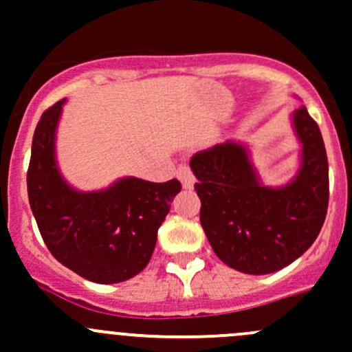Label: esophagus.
Masks as SVG:
<instances>
[{
  "mask_svg": "<svg viewBox=\"0 0 352 352\" xmlns=\"http://www.w3.org/2000/svg\"><path fill=\"white\" fill-rule=\"evenodd\" d=\"M177 177H179V180H180V184H182L184 189H192V187H195L196 180H195V175H192V172L189 166H186V165L179 166V168H177Z\"/></svg>",
  "mask_w": 352,
  "mask_h": 352,
  "instance_id": "obj_1",
  "label": "esophagus"
}]
</instances>
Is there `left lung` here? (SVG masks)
<instances>
[{
    "label": "left lung",
    "mask_w": 352,
    "mask_h": 352,
    "mask_svg": "<svg viewBox=\"0 0 352 352\" xmlns=\"http://www.w3.org/2000/svg\"><path fill=\"white\" fill-rule=\"evenodd\" d=\"M300 144L298 170L283 186L262 182L250 147L226 140L195 154L203 231L217 257L245 274H269L300 257L323 228L328 160L323 137L305 106L292 113Z\"/></svg>",
    "instance_id": "left-lung-1"
}]
</instances>
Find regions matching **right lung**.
<instances>
[{
    "instance_id": "right-lung-1",
    "label": "right lung",
    "mask_w": 352,
    "mask_h": 352,
    "mask_svg": "<svg viewBox=\"0 0 352 352\" xmlns=\"http://www.w3.org/2000/svg\"><path fill=\"white\" fill-rule=\"evenodd\" d=\"M65 98L45 111L32 137L28 195L50 254L81 278L113 285L151 261L157 229L180 192L177 179L149 182L121 177L97 191H80L57 163V126Z\"/></svg>"
}]
</instances>
